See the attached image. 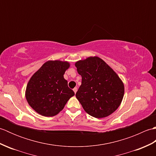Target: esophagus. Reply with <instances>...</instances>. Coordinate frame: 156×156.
Here are the masks:
<instances>
[{
    "mask_svg": "<svg viewBox=\"0 0 156 156\" xmlns=\"http://www.w3.org/2000/svg\"><path fill=\"white\" fill-rule=\"evenodd\" d=\"M77 90H78V89H77V88H76V87H75L74 89H73V90H74L75 94L76 93V92H77Z\"/></svg>",
    "mask_w": 156,
    "mask_h": 156,
    "instance_id": "esophagus-1",
    "label": "esophagus"
}]
</instances>
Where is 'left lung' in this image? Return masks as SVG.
<instances>
[{
	"instance_id": "obj_1",
	"label": "left lung",
	"mask_w": 156,
	"mask_h": 156,
	"mask_svg": "<svg viewBox=\"0 0 156 156\" xmlns=\"http://www.w3.org/2000/svg\"><path fill=\"white\" fill-rule=\"evenodd\" d=\"M82 76L76 97L84 111L95 118L115 112L124 95V84L115 72L98 57H89L75 64Z\"/></svg>"
}]
</instances>
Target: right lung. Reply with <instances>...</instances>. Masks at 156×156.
<instances>
[{
	"mask_svg": "<svg viewBox=\"0 0 156 156\" xmlns=\"http://www.w3.org/2000/svg\"><path fill=\"white\" fill-rule=\"evenodd\" d=\"M69 67L68 62L48 61L32 76L25 97L29 105L37 113L45 117L56 115L74 95L64 78Z\"/></svg>",
	"mask_w": 156,
	"mask_h": 156,
	"instance_id": "right-lung-1",
	"label": "right lung"
}]
</instances>
